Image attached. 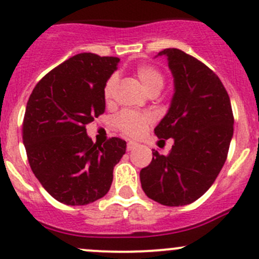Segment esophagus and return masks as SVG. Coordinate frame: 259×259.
Listing matches in <instances>:
<instances>
[{
	"label": "esophagus",
	"instance_id": "esophagus-1",
	"mask_svg": "<svg viewBox=\"0 0 259 259\" xmlns=\"http://www.w3.org/2000/svg\"><path fill=\"white\" fill-rule=\"evenodd\" d=\"M137 146H138V143L129 140V142H127V144H126V149H127V151H130V150H133L134 148H137Z\"/></svg>",
	"mask_w": 259,
	"mask_h": 259
}]
</instances>
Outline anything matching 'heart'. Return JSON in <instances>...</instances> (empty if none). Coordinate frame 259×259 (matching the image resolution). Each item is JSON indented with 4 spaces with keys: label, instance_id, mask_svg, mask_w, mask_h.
<instances>
[{
    "label": "heart",
    "instance_id": "obj_1",
    "mask_svg": "<svg viewBox=\"0 0 259 259\" xmlns=\"http://www.w3.org/2000/svg\"><path fill=\"white\" fill-rule=\"evenodd\" d=\"M135 75L138 76L140 82H142L143 88L145 89L146 93L150 95L153 93H159L164 85V77L161 72L158 69H155L151 65H139L135 70ZM115 80L114 76L106 81L105 86H104V100L106 104H110L114 98L115 91ZM151 122V116L149 114H139L134 113V111H124L119 115L117 117V126L120 127L124 134L129 135V137L137 138L140 137L145 133L148 126Z\"/></svg>",
    "mask_w": 259,
    "mask_h": 259
}]
</instances>
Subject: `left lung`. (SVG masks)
<instances>
[{
	"label": "left lung",
	"mask_w": 259,
	"mask_h": 259,
	"mask_svg": "<svg viewBox=\"0 0 259 259\" xmlns=\"http://www.w3.org/2000/svg\"><path fill=\"white\" fill-rule=\"evenodd\" d=\"M174 77L170 108L154 129L159 139L173 138L168 155L153 150V160L140 170L150 199L168 207L195 202L210 188L226 163L233 137L228 93L208 66L179 49H165Z\"/></svg>",
	"instance_id": "1"
}]
</instances>
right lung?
Returning <instances> with one entry per match:
<instances>
[{"instance_id":"1","label":"right lung","mask_w":259,"mask_h":259,"mask_svg":"<svg viewBox=\"0 0 259 259\" xmlns=\"http://www.w3.org/2000/svg\"><path fill=\"white\" fill-rule=\"evenodd\" d=\"M120 59L83 52L70 57L37 82L22 124L28 163L50 195L67 205L103 198L126 143H94L86 125L105 111L104 86Z\"/></svg>"}]
</instances>
